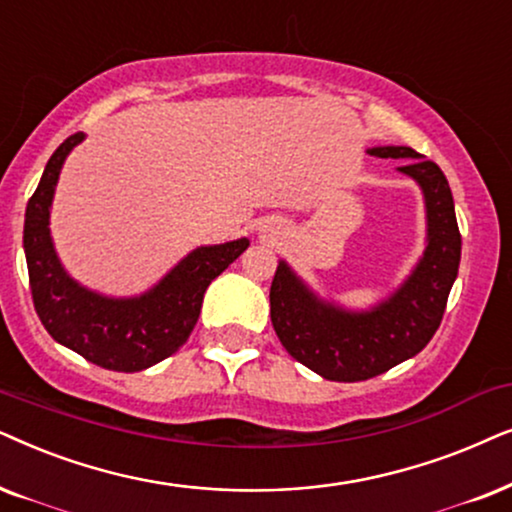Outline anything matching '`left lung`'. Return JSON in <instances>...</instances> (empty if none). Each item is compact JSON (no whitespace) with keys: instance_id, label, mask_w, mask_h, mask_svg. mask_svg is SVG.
<instances>
[{"instance_id":"obj_1","label":"left lung","mask_w":512,"mask_h":512,"mask_svg":"<svg viewBox=\"0 0 512 512\" xmlns=\"http://www.w3.org/2000/svg\"><path fill=\"white\" fill-rule=\"evenodd\" d=\"M370 156L405 159L395 170L424 196L426 245L403 281L370 306L323 297L285 260L271 283V323L285 351L330 381H360L414 358L431 342L459 274L461 234L449 182L438 163L412 147H367Z\"/></svg>"}]
</instances>
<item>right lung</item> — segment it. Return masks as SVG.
<instances>
[{"instance_id": "add662e5", "label": "right lung", "mask_w": 512, "mask_h": 512, "mask_svg": "<svg viewBox=\"0 0 512 512\" xmlns=\"http://www.w3.org/2000/svg\"><path fill=\"white\" fill-rule=\"evenodd\" d=\"M84 133H74L46 163L27 201L23 250L34 309L46 332L91 363L114 372L147 370L173 356L192 335L208 285L248 248V238L199 245L140 295L112 297L79 283L60 262L51 206L60 170Z\"/></svg>"}]
</instances>
